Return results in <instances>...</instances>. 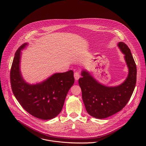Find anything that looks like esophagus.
<instances>
[{
	"instance_id": "obj_1",
	"label": "esophagus",
	"mask_w": 146,
	"mask_h": 146,
	"mask_svg": "<svg viewBox=\"0 0 146 146\" xmlns=\"http://www.w3.org/2000/svg\"><path fill=\"white\" fill-rule=\"evenodd\" d=\"M80 77V74L78 72H76L75 74H74V78L75 79V80H78Z\"/></svg>"
}]
</instances>
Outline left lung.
<instances>
[{
  "instance_id": "left-lung-1",
  "label": "left lung",
  "mask_w": 146,
  "mask_h": 146,
  "mask_svg": "<svg viewBox=\"0 0 146 146\" xmlns=\"http://www.w3.org/2000/svg\"><path fill=\"white\" fill-rule=\"evenodd\" d=\"M128 68L125 81L117 86H107L97 81L86 69L82 71L79 84L87 112L97 119H104L121 111L129 101L137 81V67L130 49L124 42L117 44Z\"/></svg>"
}]
</instances>
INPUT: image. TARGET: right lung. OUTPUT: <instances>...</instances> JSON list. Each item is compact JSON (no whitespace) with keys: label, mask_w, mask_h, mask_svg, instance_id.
Masks as SVG:
<instances>
[{"label":"right lung","mask_w":146,"mask_h":146,"mask_svg":"<svg viewBox=\"0 0 146 146\" xmlns=\"http://www.w3.org/2000/svg\"><path fill=\"white\" fill-rule=\"evenodd\" d=\"M28 45L22 44L16 51L12 64L10 78L12 92L21 106L30 115L49 120L61 111L70 88L74 83V72L55 73L40 83H27L21 74V50Z\"/></svg>","instance_id":"right-lung-1"}]
</instances>
